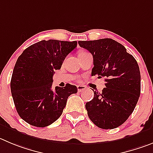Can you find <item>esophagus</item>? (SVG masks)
<instances>
[{"label": "esophagus", "mask_w": 153, "mask_h": 153, "mask_svg": "<svg viewBox=\"0 0 153 153\" xmlns=\"http://www.w3.org/2000/svg\"><path fill=\"white\" fill-rule=\"evenodd\" d=\"M77 88H78V92H81V91H84L85 90H86L87 87H85V85H78V86H77Z\"/></svg>", "instance_id": "obj_1"}]
</instances>
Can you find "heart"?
Here are the masks:
<instances>
[{
	"label": "heart",
	"mask_w": 153,
	"mask_h": 153,
	"mask_svg": "<svg viewBox=\"0 0 153 153\" xmlns=\"http://www.w3.org/2000/svg\"><path fill=\"white\" fill-rule=\"evenodd\" d=\"M81 53H83V52H81Z\"/></svg>",
	"instance_id": "obj_1"
}]
</instances>
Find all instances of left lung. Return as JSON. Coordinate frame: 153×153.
Returning <instances> with one entry per match:
<instances>
[{"label": "left lung", "mask_w": 153, "mask_h": 153, "mask_svg": "<svg viewBox=\"0 0 153 153\" xmlns=\"http://www.w3.org/2000/svg\"><path fill=\"white\" fill-rule=\"evenodd\" d=\"M94 58L91 75L105 78V88L85 105L90 119L102 129L122 125L131 115L140 94L137 62L125 47L111 38L78 41Z\"/></svg>", "instance_id": "left-lung-1"}]
</instances>
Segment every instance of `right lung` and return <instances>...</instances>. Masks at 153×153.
I'll use <instances>...</instances> for the list:
<instances>
[{
  "label": "right lung",
  "mask_w": 153,
  "mask_h": 153,
  "mask_svg": "<svg viewBox=\"0 0 153 153\" xmlns=\"http://www.w3.org/2000/svg\"><path fill=\"white\" fill-rule=\"evenodd\" d=\"M77 41L49 40L37 42L25 50L13 71L10 88L19 115L33 126L44 128L62 115L67 99L78 91L75 85L52 89L54 71L60 69Z\"/></svg>",
  "instance_id": "obj_1"
}]
</instances>
